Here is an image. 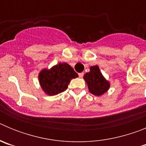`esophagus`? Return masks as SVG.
<instances>
[{
  "instance_id": "34e87169",
  "label": "esophagus",
  "mask_w": 146,
  "mask_h": 146,
  "mask_svg": "<svg viewBox=\"0 0 146 146\" xmlns=\"http://www.w3.org/2000/svg\"><path fill=\"white\" fill-rule=\"evenodd\" d=\"M79 77H80V78H82V77H83V75H84V73H83V72H81V73H79Z\"/></svg>"
}]
</instances>
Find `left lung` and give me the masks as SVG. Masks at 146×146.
I'll list each match as a JSON object with an SVG mask.
<instances>
[{"label": "left lung", "mask_w": 146, "mask_h": 146, "mask_svg": "<svg viewBox=\"0 0 146 146\" xmlns=\"http://www.w3.org/2000/svg\"><path fill=\"white\" fill-rule=\"evenodd\" d=\"M89 91L95 96H102L109 90L110 82L107 80L100 72L97 65L90 67V72L83 76Z\"/></svg>", "instance_id": "1"}]
</instances>
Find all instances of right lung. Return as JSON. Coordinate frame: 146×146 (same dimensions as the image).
<instances>
[{"label":"right lung","mask_w":146,"mask_h":146,"mask_svg":"<svg viewBox=\"0 0 146 146\" xmlns=\"http://www.w3.org/2000/svg\"><path fill=\"white\" fill-rule=\"evenodd\" d=\"M77 77L70 65L59 63L50 69H42L38 74V82L45 94L54 96L66 91L70 81Z\"/></svg>","instance_id":"obj_1"}]
</instances>
